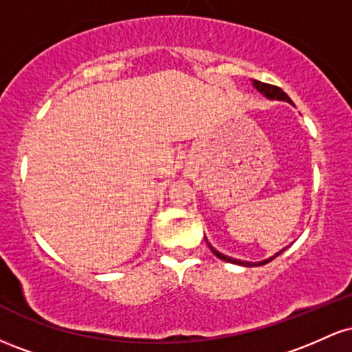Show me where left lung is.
Returning <instances> with one entry per match:
<instances>
[{"label":"left lung","instance_id":"1","mask_svg":"<svg viewBox=\"0 0 352 352\" xmlns=\"http://www.w3.org/2000/svg\"><path fill=\"white\" fill-rule=\"evenodd\" d=\"M252 84H253V87L256 89L258 92H261V94L265 96V98H268V99H272V100H286V102L293 104V102H292V99H289L288 96H286L285 92H283L280 87L272 86V84L260 82V80H256V79H253V80H252ZM205 240H207V238H205ZM207 243H208V241H207ZM208 246H210V250H212V252H213V254H217V256L220 258V260L227 261V263H235V265H240V266H260V265H266V263H268V261H272L273 258H276L278 254H281V253L285 252V250H286V248L280 250V252H278L276 254H273V256H270L268 260H263V261H254V263H252V261H241V260H236V258L227 256V254L220 253V252H218V250L213 248V246L210 245V243H208Z\"/></svg>","mask_w":352,"mask_h":352}]
</instances>
